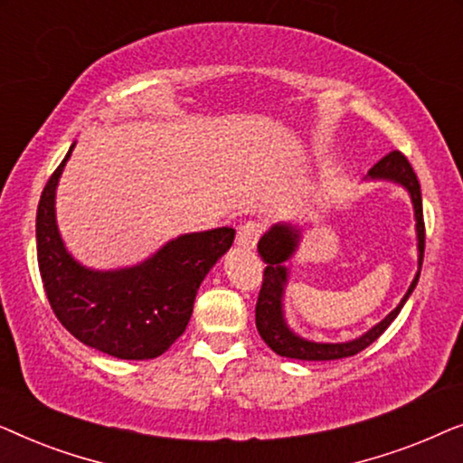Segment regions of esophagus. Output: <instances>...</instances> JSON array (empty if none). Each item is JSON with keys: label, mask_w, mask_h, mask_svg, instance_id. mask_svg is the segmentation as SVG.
Masks as SVG:
<instances>
[{"label": "esophagus", "mask_w": 463, "mask_h": 463, "mask_svg": "<svg viewBox=\"0 0 463 463\" xmlns=\"http://www.w3.org/2000/svg\"><path fill=\"white\" fill-rule=\"evenodd\" d=\"M265 232V225L261 221H246L238 227V236H236V242L238 246H242V249H255L259 238L263 236Z\"/></svg>", "instance_id": "1"}]
</instances>
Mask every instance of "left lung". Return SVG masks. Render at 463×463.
<instances>
[{
    "label": "left lung",
    "instance_id": "left-lung-1",
    "mask_svg": "<svg viewBox=\"0 0 463 463\" xmlns=\"http://www.w3.org/2000/svg\"><path fill=\"white\" fill-rule=\"evenodd\" d=\"M369 176L371 179L396 181L401 183L402 187L409 189L411 200H413V206H415L417 240H420V269H421L423 249H426V225H423L421 187H420V181H417L413 166H411L404 154L394 149L390 151V154H385L382 160L369 170ZM297 240H299V233L288 225H274L261 240H259V246H257L259 255H261L263 261L268 263V268L263 271L261 290H259V299L255 307V322H257L259 335H261L265 344H268L276 354H280V356H287V358H297V360H337V358H347V356H354V354L363 352L364 347H369L373 341L379 339V335L392 325V320H394L398 312H401L402 306L409 299V295L413 293L417 280H420V271H417L415 280L411 282L407 295L402 297V301L398 303L394 312H390L377 326H373L369 333H364L363 337L345 341V344H314V341L301 339L299 335L290 331L282 316V290H284V282H287V268H284L282 263L295 252Z\"/></svg>",
    "mask_w": 463,
    "mask_h": 463
}]
</instances>
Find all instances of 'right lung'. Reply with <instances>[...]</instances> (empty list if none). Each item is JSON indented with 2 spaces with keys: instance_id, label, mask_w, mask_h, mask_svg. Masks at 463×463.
Listing matches in <instances>:
<instances>
[{
  "instance_id": "1",
  "label": "right lung",
  "mask_w": 463,
  "mask_h": 463,
  "mask_svg": "<svg viewBox=\"0 0 463 463\" xmlns=\"http://www.w3.org/2000/svg\"><path fill=\"white\" fill-rule=\"evenodd\" d=\"M59 164L37 204V263L50 307L62 326L94 350L122 360H147L185 331L208 269L230 250L232 227L185 233L137 268L94 271L65 250L54 219Z\"/></svg>"
}]
</instances>
